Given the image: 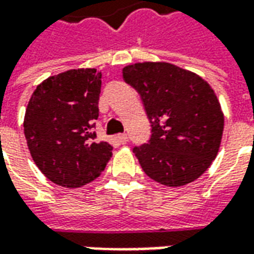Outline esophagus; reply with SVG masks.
Listing matches in <instances>:
<instances>
[{"label": "esophagus", "mask_w": 254, "mask_h": 254, "mask_svg": "<svg viewBox=\"0 0 254 254\" xmlns=\"http://www.w3.org/2000/svg\"><path fill=\"white\" fill-rule=\"evenodd\" d=\"M117 140H118V143L127 144V134H125V133H122V134H118V136H117Z\"/></svg>", "instance_id": "obj_1"}]
</instances>
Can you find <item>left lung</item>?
<instances>
[{"label":"left lung","mask_w":254,"mask_h":254,"mask_svg":"<svg viewBox=\"0 0 254 254\" xmlns=\"http://www.w3.org/2000/svg\"><path fill=\"white\" fill-rule=\"evenodd\" d=\"M151 122V138L134 147L144 173L166 187L190 184L218 155L224 117L211 85L169 63H138L122 69Z\"/></svg>","instance_id":"1"}]
</instances>
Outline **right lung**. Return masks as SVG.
I'll list each match as a JSON object with an SVG mask.
<instances>
[{
  "label": "right lung",
  "mask_w": 254,
  "mask_h": 254,
  "mask_svg": "<svg viewBox=\"0 0 254 254\" xmlns=\"http://www.w3.org/2000/svg\"><path fill=\"white\" fill-rule=\"evenodd\" d=\"M102 73L72 69L42 81L31 96L24 134L39 170L54 184L83 187L102 174L113 147L98 141Z\"/></svg>",
  "instance_id": "add662e5"
}]
</instances>
